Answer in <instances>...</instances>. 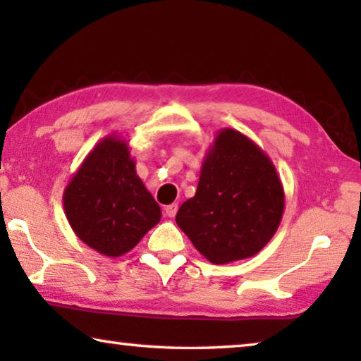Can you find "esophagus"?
I'll list each match as a JSON object with an SVG mask.
<instances>
[{
  "instance_id": "esophagus-1",
  "label": "esophagus",
  "mask_w": 361,
  "mask_h": 361,
  "mask_svg": "<svg viewBox=\"0 0 361 361\" xmlns=\"http://www.w3.org/2000/svg\"><path fill=\"white\" fill-rule=\"evenodd\" d=\"M164 210H166V215L169 218H173L176 215V212H178V204H170Z\"/></svg>"
}]
</instances>
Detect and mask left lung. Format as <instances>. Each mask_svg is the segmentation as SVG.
Segmentation results:
<instances>
[{
	"mask_svg": "<svg viewBox=\"0 0 361 361\" xmlns=\"http://www.w3.org/2000/svg\"><path fill=\"white\" fill-rule=\"evenodd\" d=\"M283 209V186L269 156L239 130L221 129L207 149L197 191L175 221L200 255L228 264L259 253Z\"/></svg>",
	"mask_w": 361,
	"mask_h": 361,
	"instance_id": "1",
	"label": "left lung"
}]
</instances>
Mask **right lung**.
Masks as SVG:
<instances>
[{
    "label": "right lung",
    "instance_id": "right-lung-1",
    "mask_svg": "<svg viewBox=\"0 0 361 361\" xmlns=\"http://www.w3.org/2000/svg\"><path fill=\"white\" fill-rule=\"evenodd\" d=\"M63 209L79 239L108 258L130 252L162 216L118 135L100 140L85 156L65 188Z\"/></svg>",
    "mask_w": 361,
    "mask_h": 361
}]
</instances>
